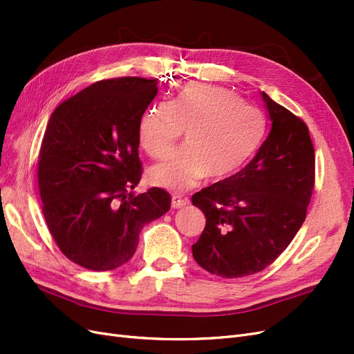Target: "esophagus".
Here are the masks:
<instances>
[{
	"instance_id": "1",
	"label": "esophagus",
	"mask_w": 354,
	"mask_h": 354,
	"mask_svg": "<svg viewBox=\"0 0 354 354\" xmlns=\"http://www.w3.org/2000/svg\"><path fill=\"white\" fill-rule=\"evenodd\" d=\"M187 203H189L187 198H181L178 195H173V201H171V207H173L174 209H178V208L186 207Z\"/></svg>"
}]
</instances>
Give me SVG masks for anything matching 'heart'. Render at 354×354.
I'll list each match as a JSON object with an SVG mask.
<instances>
[{
    "instance_id": "obj_1",
    "label": "heart",
    "mask_w": 354,
    "mask_h": 354,
    "mask_svg": "<svg viewBox=\"0 0 354 354\" xmlns=\"http://www.w3.org/2000/svg\"><path fill=\"white\" fill-rule=\"evenodd\" d=\"M181 130H186L187 146L147 171L151 185L183 192L205 176L221 180L236 174L260 147L266 120L238 94L199 85L167 104L149 106L138 118V145L159 159L169 152Z\"/></svg>"
}]
</instances>
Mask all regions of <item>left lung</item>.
<instances>
[{
  "instance_id": "left-lung-1",
  "label": "left lung",
  "mask_w": 354,
  "mask_h": 354,
  "mask_svg": "<svg viewBox=\"0 0 354 354\" xmlns=\"http://www.w3.org/2000/svg\"><path fill=\"white\" fill-rule=\"evenodd\" d=\"M272 128L251 162L192 196L207 224L192 246L207 272L226 279L264 270L306 220L315 149L306 122L263 93Z\"/></svg>"
}]
</instances>
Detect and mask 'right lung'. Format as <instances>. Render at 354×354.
Segmentation results:
<instances>
[{"instance_id":"right-lung-1","label":"right lung","mask_w":354,"mask_h":354,"mask_svg":"<svg viewBox=\"0 0 354 354\" xmlns=\"http://www.w3.org/2000/svg\"><path fill=\"white\" fill-rule=\"evenodd\" d=\"M156 80L95 82L51 113L38 158L42 214L63 255L90 270H113L134 255L145 224L169 209L159 187L133 195L142 178L138 118Z\"/></svg>"}]
</instances>
